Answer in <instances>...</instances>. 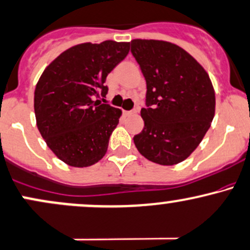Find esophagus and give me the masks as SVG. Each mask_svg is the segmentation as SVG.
<instances>
[{"label": "esophagus", "mask_w": 250, "mask_h": 250, "mask_svg": "<svg viewBox=\"0 0 250 250\" xmlns=\"http://www.w3.org/2000/svg\"><path fill=\"white\" fill-rule=\"evenodd\" d=\"M123 112H125V116H131V115H135L136 114L135 110H125Z\"/></svg>", "instance_id": "esophagus-1"}]
</instances>
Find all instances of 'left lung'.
Instances as JSON below:
<instances>
[{
    "label": "left lung",
    "mask_w": 250,
    "mask_h": 250,
    "mask_svg": "<svg viewBox=\"0 0 250 250\" xmlns=\"http://www.w3.org/2000/svg\"><path fill=\"white\" fill-rule=\"evenodd\" d=\"M130 52L146 79L145 127L134 144L159 165L182 163L198 147L215 115V91L205 70L174 43L130 41Z\"/></svg>",
    "instance_id": "1"
}]
</instances>
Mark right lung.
I'll use <instances>...</instances> for the list:
<instances>
[{
    "mask_svg": "<svg viewBox=\"0 0 250 250\" xmlns=\"http://www.w3.org/2000/svg\"><path fill=\"white\" fill-rule=\"evenodd\" d=\"M128 52L129 42L81 43L62 52L41 75L34 92L38 129L67 165L91 166L105 154L121 110L100 97L108 92L106 76Z\"/></svg>",
    "mask_w": 250,
    "mask_h": 250,
    "instance_id": "right-lung-1",
    "label": "right lung"
}]
</instances>
